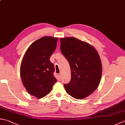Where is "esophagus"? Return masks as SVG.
Segmentation results:
<instances>
[{
    "label": "esophagus",
    "mask_w": 125,
    "mask_h": 125,
    "mask_svg": "<svg viewBox=\"0 0 125 125\" xmlns=\"http://www.w3.org/2000/svg\"><path fill=\"white\" fill-rule=\"evenodd\" d=\"M61 78H62V75H61V74H58V80H59V81H61Z\"/></svg>",
    "instance_id": "obj_1"
}]
</instances>
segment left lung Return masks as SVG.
I'll return each instance as SVG.
<instances>
[{
	"mask_svg": "<svg viewBox=\"0 0 125 125\" xmlns=\"http://www.w3.org/2000/svg\"><path fill=\"white\" fill-rule=\"evenodd\" d=\"M61 51L71 69V80L64 87L74 98L83 99L92 94L100 84L102 64L96 49L75 37L61 38Z\"/></svg>",
	"mask_w": 125,
	"mask_h": 125,
	"instance_id": "1",
	"label": "left lung"
}]
</instances>
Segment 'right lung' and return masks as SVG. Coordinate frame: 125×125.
I'll return each mask as SVG.
<instances>
[{"label":"right lung","instance_id":"1","mask_svg":"<svg viewBox=\"0 0 125 125\" xmlns=\"http://www.w3.org/2000/svg\"><path fill=\"white\" fill-rule=\"evenodd\" d=\"M57 40L50 36L38 39L29 46L21 61V81L29 93L38 99L50 93L57 82L53 74L54 65L49 60Z\"/></svg>","mask_w":125,"mask_h":125}]
</instances>
